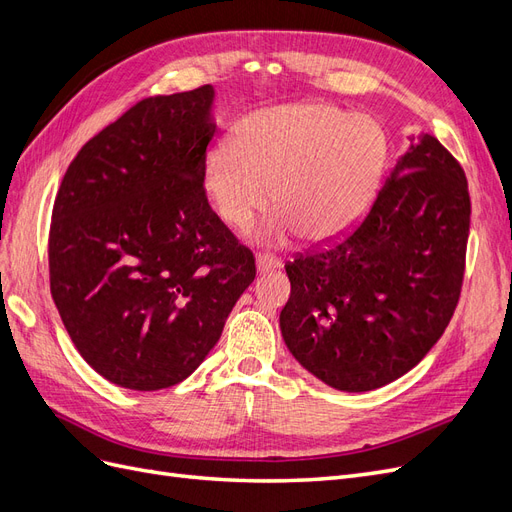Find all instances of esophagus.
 Wrapping results in <instances>:
<instances>
[{
    "mask_svg": "<svg viewBox=\"0 0 512 512\" xmlns=\"http://www.w3.org/2000/svg\"><path fill=\"white\" fill-rule=\"evenodd\" d=\"M256 267H258L260 273H267L275 267H280V258H277L275 254H269V252H260L256 256Z\"/></svg>",
    "mask_w": 512,
    "mask_h": 512,
    "instance_id": "34e87169",
    "label": "esophagus"
}]
</instances>
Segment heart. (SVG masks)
Wrapping results in <instances>:
<instances>
[{
    "label": "heart",
    "mask_w": 512,
    "mask_h": 512,
    "mask_svg": "<svg viewBox=\"0 0 512 512\" xmlns=\"http://www.w3.org/2000/svg\"><path fill=\"white\" fill-rule=\"evenodd\" d=\"M386 143L378 123L329 104L271 106L243 119L232 147L209 153L205 185L220 218L247 228L280 207L273 237L301 230L309 241L342 235L376 194Z\"/></svg>",
    "instance_id": "b5f03b06"
}]
</instances>
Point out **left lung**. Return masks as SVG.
Returning <instances> with one entry per match:
<instances>
[{
    "label": "left lung",
    "instance_id": "obj_1",
    "mask_svg": "<svg viewBox=\"0 0 512 512\" xmlns=\"http://www.w3.org/2000/svg\"><path fill=\"white\" fill-rule=\"evenodd\" d=\"M470 213L461 164L436 136H421L359 224L286 262L280 327L294 359L348 393L421 363L459 303Z\"/></svg>",
    "mask_w": 512,
    "mask_h": 512
}]
</instances>
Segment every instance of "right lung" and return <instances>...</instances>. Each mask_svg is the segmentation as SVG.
<instances>
[{
  "label": "right lung",
  "mask_w": 512,
  "mask_h": 512,
  "mask_svg": "<svg viewBox=\"0 0 512 512\" xmlns=\"http://www.w3.org/2000/svg\"><path fill=\"white\" fill-rule=\"evenodd\" d=\"M213 87L138 100L70 162L49 230L51 294L83 359L134 391L188 378L256 260L207 200Z\"/></svg>",
  "instance_id": "obj_1"
}]
</instances>
